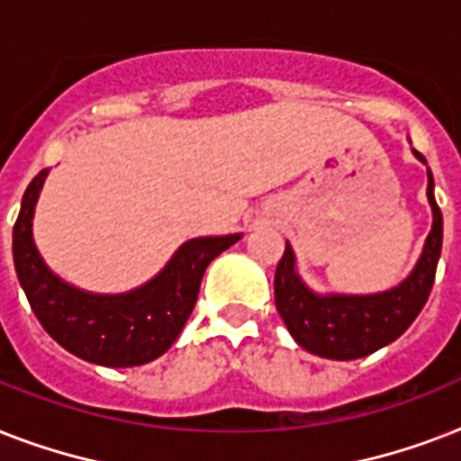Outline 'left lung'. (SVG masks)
Listing matches in <instances>:
<instances>
[{
    "mask_svg": "<svg viewBox=\"0 0 461 461\" xmlns=\"http://www.w3.org/2000/svg\"><path fill=\"white\" fill-rule=\"evenodd\" d=\"M414 155L426 165L423 155ZM429 203L433 227L423 244L421 258L397 287L378 294H315L296 273L292 246L275 270V306L287 325L289 335L303 349L322 358L351 361L368 357L380 347L394 342L416 321L429 302L436 282V267L443 249V212L433 195V174L429 169Z\"/></svg>",
    "mask_w": 461,
    "mask_h": 461,
    "instance_id": "left-lung-1",
    "label": "left lung"
}]
</instances>
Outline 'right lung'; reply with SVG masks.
<instances>
[{"mask_svg":"<svg viewBox=\"0 0 461 461\" xmlns=\"http://www.w3.org/2000/svg\"><path fill=\"white\" fill-rule=\"evenodd\" d=\"M47 169L28 184L14 224V266L32 313L47 335L74 357L129 368L162 357L194 311L210 260L241 234L198 237L179 246L153 280L124 294H93L68 285L45 266L32 241V212Z\"/></svg>","mask_w":461,"mask_h":461,"instance_id":"add662e5","label":"right lung"}]
</instances>
